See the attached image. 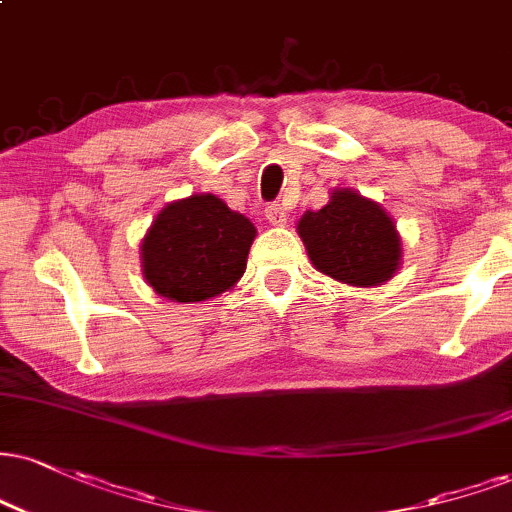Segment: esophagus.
Wrapping results in <instances>:
<instances>
[{"instance_id":"obj_1","label":"esophagus","mask_w":512,"mask_h":512,"mask_svg":"<svg viewBox=\"0 0 512 512\" xmlns=\"http://www.w3.org/2000/svg\"><path fill=\"white\" fill-rule=\"evenodd\" d=\"M264 217H267V221L272 226H286V221H288L286 209H283L281 205H269L267 209H264Z\"/></svg>"}]
</instances>
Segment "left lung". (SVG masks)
Returning <instances> with one entry per match:
<instances>
[{
	"instance_id": "left-lung-1",
	"label": "left lung",
	"mask_w": 512,
	"mask_h": 512,
	"mask_svg": "<svg viewBox=\"0 0 512 512\" xmlns=\"http://www.w3.org/2000/svg\"><path fill=\"white\" fill-rule=\"evenodd\" d=\"M307 257L317 272L338 283L372 288L391 281L403 260L396 221L372 197L334 188L322 209H307L298 221Z\"/></svg>"
}]
</instances>
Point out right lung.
Here are the masks:
<instances>
[{"label":"right lung","instance_id":"obj_1","mask_svg":"<svg viewBox=\"0 0 512 512\" xmlns=\"http://www.w3.org/2000/svg\"><path fill=\"white\" fill-rule=\"evenodd\" d=\"M257 236L248 217L212 193L169 202L140 243L145 281L171 303H202L238 283Z\"/></svg>","mask_w":512,"mask_h":512}]
</instances>
